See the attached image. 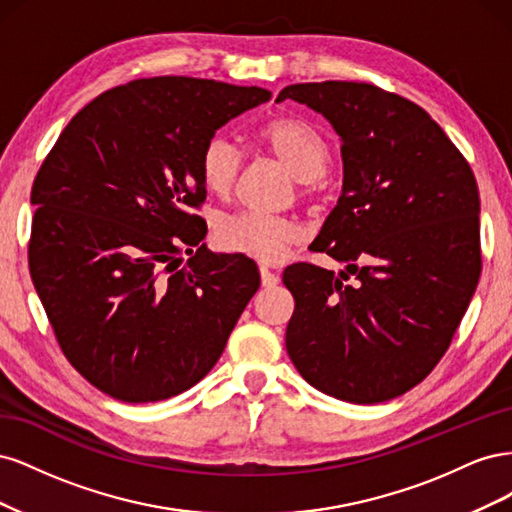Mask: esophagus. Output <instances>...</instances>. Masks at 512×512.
<instances>
[{
    "label": "esophagus",
    "mask_w": 512,
    "mask_h": 512,
    "mask_svg": "<svg viewBox=\"0 0 512 512\" xmlns=\"http://www.w3.org/2000/svg\"><path fill=\"white\" fill-rule=\"evenodd\" d=\"M260 282L265 288H273L277 282H280V275H275L267 265H260Z\"/></svg>",
    "instance_id": "esophagus-1"
}]
</instances>
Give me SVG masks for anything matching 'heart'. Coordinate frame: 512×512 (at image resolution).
Returning a JSON list of instances; mask_svg holds the SVG:
<instances>
[{
  "label": "heart",
  "instance_id": "b5f03b06",
  "mask_svg": "<svg viewBox=\"0 0 512 512\" xmlns=\"http://www.w3.org/2000/svg\"><path fill=\"white\" fill-rule=\"evenodd\" d=\"M258 141L303 185L320 179L329 166V147L324 138L299 117H277L258 130ZM243 164L241 149L226 136H213L200 153V177L215 196H226ZM301 239V228L275 215L243 211L224 218L215 228V241L226 252L275 262L286 256L290 245Z\"/></svg>",
  "mask_w": 512,
  "mask_h": 512
}]
</instances>
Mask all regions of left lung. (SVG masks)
Returning <instances> with one entry per match:
<instances>
[{"label":"left lung","mask_w":512,"mask_h":512,"mask_svg":"<svg viewBox=\"0 0 512 512\" xmlns=\"http://www.w3.org/2000/svg\"><path fill=\"white\" fill-rule=\"evenodd\" d=\"M342 141L344 183L309 245L339 273L290 265L286 350L335 399L380 404L438 365L480 275V200L470 164L421 106L367 83L288 85ZM350 276L355 280L348 283Z\"/></svg>","instance_id":"obj_1"}]
</instances>
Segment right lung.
I'll use <instances>...</instances> for the list:
<instances>
[{
  "label": "right lung",
  "mask_w": 512,
  "mask_h": 512,
  "mask_svg": "<svg viewBox=\"0 0 512 512\" xmlns=\"http://www.w3.org/2000/svg\"><path fill=\"white\" fill-rule=\"evenodd\" d=\"M269 98L190 76L138 79L76 113L40 166L29 271L66 359L102 393L175 397L222 356L260 275L203 243L200 153Z\"/></svg>",
  "instance_id": "add662e5"
}]
</instances>
